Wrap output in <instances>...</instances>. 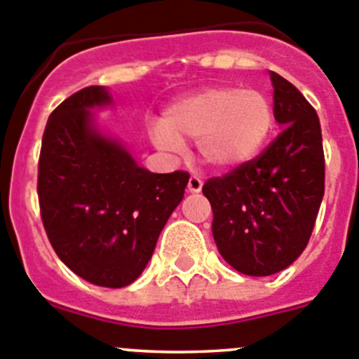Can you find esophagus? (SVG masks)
I'll list each match as a JSON object with an SVG mask.
<instances>
[{"label": "esophagus", "instance_id": "esophagus-1", "mask_svg": "<svg viewBox=\"0 0 359 359\" xmlns=\"http://www.w3.org/2000/svg\"><path fill=\"white\" fill-rule=\"evenodd\" d=\"M203 186V180L200 179L198 175H191L189 177V180H187V189L191 193H198L200 189H202Z\"/></svg>", "mask_w": 359, "mask_h": 359}]
</instances>
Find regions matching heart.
Listing matches in <instances>:
<instances>
[{"mask_svg": "<svg viewBox=\"0 0 359 359\" xmlns=\"http://www.w3.org/2000/svg\"><path fill=\"white\" fill-rule=\"evenodd\" d=\"M272 128L273 107L263 91L211 87L173 103L150 135L166 151H179L182 140H196L203 163L232 170L256 156Z\"/></svg>", "mask_w": 359, "mask_h": 359, "instance_id": "1", "label": "heart"}]
</instances>
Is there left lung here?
<instances>
[{
    "label": "left lung",
    "mask_w": 359,
    "mask_h": 359,
    "mask_svg": "<svg viewBox=\"0 0 359 359\" xmlns=\"http://www.w3.org/2000/svg\"><path fill=\"white\" fill-rule=\"evenodd\" d=\"M273 116L283 132L256 159L202 193L212 208L219 254L245 276L264 277L288 268L308 245L325 182L320 119L293 83L270 71Z\"/></svg>",
    "instance_id": "8db88e82"
}]
</instances>
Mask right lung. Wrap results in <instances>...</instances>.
Wrapping results in <instances>:
<instances>
[{
    "label": "right lung",
    "mask_w": 359,
    "mask_h": 359,
    "mask_svg": "<svg viewBox=\"0 0 359 359\" xmlns=\"http://www.w3.org/2000/svg\"><path fill=\"white\" fill-rule=\"evenodd\" d=\"M112 103L89 86L55 109L43 134L37 193L48 240L87 283L123 288L150 261L184 198L189 173H151L93 123L89 109Z\"/></svg>",
    "instance_id": "right-lung-1"
}]
</instances>
